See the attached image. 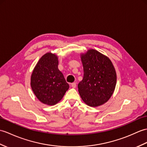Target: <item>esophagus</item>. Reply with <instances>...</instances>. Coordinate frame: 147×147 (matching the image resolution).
I'll return each instance as SVG.
<instances>
[{"instance_id": "esophagus-1", "label": "esophagus", "mask_w": 147, "mask_h": 147, "mask_svg": "<svg viewBox=\"0 0 147 147\" xmlns=\"http://www.w3.org/2000/svg\"><path fill=\"white\" fill-rule=\"evenodd\" d=\"M71 87L75 88L76 87V83H71Z\"/></svg>"}]
</instances>
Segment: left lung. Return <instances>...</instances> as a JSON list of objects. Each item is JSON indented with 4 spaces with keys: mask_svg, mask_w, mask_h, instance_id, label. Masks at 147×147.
Returning <instances> with one entry per match:
<instances>
[{
    "mask_svg": "<svg viewBox=\"0 0 147 147\" xmlns=\"http://www.w3.org/2000/svg\"><path fill=\"white\" fill-rule=\"evenodd\" d=\"M83 80L78 91L85 103L96 107L106 103L113 93L117 74L111 61L98 51L90 49L81 55Z\"/></svg>",
    "mask_w": 147,
    "mask_h": 147,
    "instance_id": "1",
    "label": "left lung"
}]
</instances>
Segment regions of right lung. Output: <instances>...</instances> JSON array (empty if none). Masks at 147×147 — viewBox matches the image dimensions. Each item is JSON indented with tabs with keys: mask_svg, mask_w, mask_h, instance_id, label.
I'll return each mask as SVG.
<instances>
[{
	"mask_svg": "<svg viewBox=\"0 0 147 147\" xmlns=\"http://www.w3.org/2000/svg\"><path fill=\"white\" fill-rule=\"evenodd\" d=\"M57 66V57L52 53H46L39 59L32 73V90L44 104L56 105L69 89V84Z\"/></svg>",
	"mask_w": 147,
	"mask_h": 147,
	"instance_id": "1",
	"label": "right lung"
}]
</instances>
